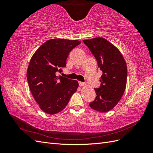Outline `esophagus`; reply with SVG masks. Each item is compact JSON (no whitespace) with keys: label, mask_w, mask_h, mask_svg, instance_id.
Wrapping results in <instances>:
<instances>
[{"label":"esophagus","mask_w":153,"mask_h":153,"mask_svg":"<svg viewBox=\"0 0 153 153\" xmlns=\"http://www.w3.org/2000/svg\"><path fill=\"white\" fill-rule=\"evenodd\" d=\"M78 83H79V85H80V87H83V86H85V85H86V84H85V83L82 82H79Z\"/></svg>","instance_id":"obj_1"}]
</instances>
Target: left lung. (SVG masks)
<instances>
[{
	"mask_svg": "<svg viewBox=\"0 0 153 153\" xmlns=\"http://www.w3.org/2000/svg\"><path fill=\"white\" fill-rule=\"evenodd\" d=\"M84 43L94 55L103 71L101 86L94 89L96 99L89 106L98 112H107L117 105L126 89V62L119 50L103 38L84 39Z\"/></svg>",
	"mask_w": 153,
	"mask_h": 153,
	"instance_id": "obj_1",
	"label": "left lung"
}]
</instances>
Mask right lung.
Listing matches in <instances>:
<instances>
[{
  "label": "right lung",
  "mask_w": 153,
  "mask_h": 153,
  "mask_svg": "<svg viewBox=\"0 0 153 153\" xmlns=\"http://www.w3.org/2000/svg\"><path fill=\"white\" fill-rule=\"evenodd\" d=\"M80 43L78 40L51 39L32 56L27 78L32 96L44 112L53 115L61 112L77 91L78 81L55 73L62 71L69 52Z\"/></svg>",
  "instance_id": "add662e5"
}]
</instances>
